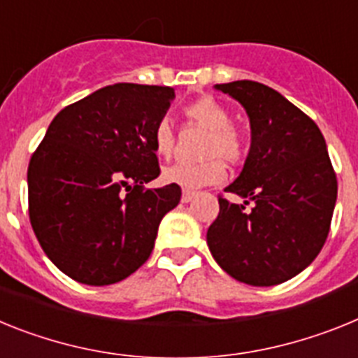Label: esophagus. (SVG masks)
<instances>
[{
  "label": "esophagus",
  "instance_id": "34e87169",
  "mask_svg": "<svg viewBox=\"0 0 358 358\" xmlns=\"http://www.w3.org/2000/svg\"><path fill=\"white\" fill-rule=\"evenodd\" d=\"M196 196V192L194 191H187V189H183L182 192V201L183 203H189V201H192V198Z\"/></svg>",
  "mask_w": 358,
  "mask_h": 358
}]
</instances>
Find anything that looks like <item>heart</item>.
<instances>
[{
  "label": "heart",
  "instance_id": "1",
  "mask_svg": "<svg viewBox=\"0 0 358 358\" xmlns=\"http://www.w3.org/2000/svg\"><path fill=\"white\" fill-rule=\"evenodd\" d=\"M183 113L189 120L210 131L205 142L203 157L200 164H175L162 171L164 182L178 185L187 191L214 185L225 178V162H238L243 157V141L232 129L231 113L223 108L216 99L200 97L183 108ZM175 145V135L169 120L162 119L155 124L153 129V151L157 157L169 158Z\"/></svg>",
  "mask_w": 358,
  "mask_h": 358
}]
</instances>
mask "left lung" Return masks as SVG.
Listing matches in <instances>:
<instances>
[{
    "mask_svg": "<svg viewBox=\"0 0 358 358\" xmlns=\"http://www.w3.org/2000/svg\"><path fill=\"white\" fill-rule=\"evenodd\" d=\"M243 106L250 149L220 198L207 231L214 261L236 281L273 287L303 272L321 252L337 201V176L317 124L281 93L254 80L216 85ZM253 201L247 213L244 205Z\"/></svg>",
    "mask_w": 358,
    "mask_h": 358,
    "instance_id": "left-lung-1",
    "label": "left lung"
}]
</instances>
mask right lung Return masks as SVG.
<instances>
[{"label":"right lung","instance_id":"obj_1","mask_svg":"<svg viewBox=\"0 0 358 358\" xmlns=\"http://www.w3.org/2000/svg\"><path fill=\"white\" fill-rule=\"evenodd\" d=\"M175 90L106 86L55 115L29 164V213L48 259L83 285H113L151 256L182 189H144L160 175L155 124Z\"/></svg>","mask_w":358,"mask_h":358}]
</instances>
